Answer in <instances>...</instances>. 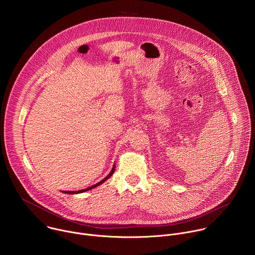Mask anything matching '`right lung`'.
I'll return each mask as SVG.
<instances>
[{
    "instance_id": "add662e5",
    "label": "right lung",
    "mask_w": 255,
    "mask_h": 255,
    "mask_svg": "<svg viewBox=\"0 0 255 255\" xmlns=\"http://www.w3.org/2000/svg\"><path fill=\"white\" fill-rule=\"evenodd\" d=\"M114 171H115V165L113 166V168H112V170H111V172L109 173L104 179H102L101 181H99L98 184H96V185H94V186H92V187H90V188H88V189H85V190H81V191H78V192H72V191H70V192H64L65 194H79V193H84V192H87V191H89V190H92V189H94V188H96V187H98V186H100L101 184H103L105 180H107L109 177H110L113 173H114Z\"/></svg>"
}]
</instances>
